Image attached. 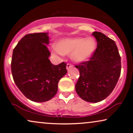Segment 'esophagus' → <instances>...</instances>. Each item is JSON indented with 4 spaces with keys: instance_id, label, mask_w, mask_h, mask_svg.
I'll use <instances>...</instances> for the list:
<instances>
[{
    "instance_id": "34e87169",
    "label": "esophagus",
    "mask_w": 133,
    "mask_h": 133,
    "mask_svg": "<svg viewBox=\"0 0 133 133\" xmlns=\"http://www.w3.org/2000/svg\"><path fill=\"white\" fill-rule=\"evenodd\" d=\"M72 67H73V65L70 64V63H67V65H66V70H67L68 71L69 70H70V69L72 68Z\"/></svg>"
}]
</instances>
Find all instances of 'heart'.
I'll return each mask as SVG.
<instances>
[{"label": "heart", "mask_w": 133, "mask_h": 133, "mask_svg": "<svg viewBox=\"0 0 133 133\" xmlns=\"http://www.w3.org/2000/svg\"><path fill=\"white\" fill-rule=\"evenodd\" d=\"M96 41L92 37L65 38L59 41L55 46H52L51 52L54 54L69 55L77 63L82 62L89 59L96 49Z\"/></svg>", "instance_id": "b5f03b06"}]
</instances>
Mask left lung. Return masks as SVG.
<instances>
[{
	"mask_svg": "<svg viewBox=\"0 0 133 133\" xmlns=\"http://www.w3.org/2000/svg\"><path fill=\"white\" fill-rule=\"evenodd\" d=\"M92 35L97 41V48L88 61L75 66L80 72L75 88L82 99L96 103L115 88L121 75V59L115 42L101 32Z\"/></svg>",
	"mask_w": 133,
	"mask_h": 133,
	"instance_id": "obj_1",
	"label": "left lung"
}]
</instances>
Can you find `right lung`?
Returning a JSON list of instances; mask_svg holds the SVG:
<instances>
[{"label":"right lung","instance_id":"1","mask_svg":"<svg viewBox=\"0 0 133 133\" xmlns=\"http://www.w3.org/2000/svg\"><path fill=\"white\" fill-rule=\"evenodd\" d=\"M48 32L29 34L22 38L12 52L11 72L18 88L36 102L51 99L58 90L60 79L66 74V64L51 63L46 45Z\"/></svg>","mask_w":133,"mask_h":133}]
</instances>
